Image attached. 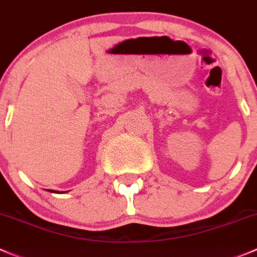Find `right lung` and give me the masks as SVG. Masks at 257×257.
Segmentation results:
<instances>
[{
	"instance_id": "1",
	"label": "right lung",
	"mask_w": 257,
	"mask_h": 257,
	"mask_svg": "<svg viewBox=\"0 0 257 257\" xmlns=\"http://www.w3.org/2000/svg\"><path fill=\"white\" fill-rule=\"evenodd\" d=\"M51 192H55V191H51Z\"/></svg>"
}]
</instances>
